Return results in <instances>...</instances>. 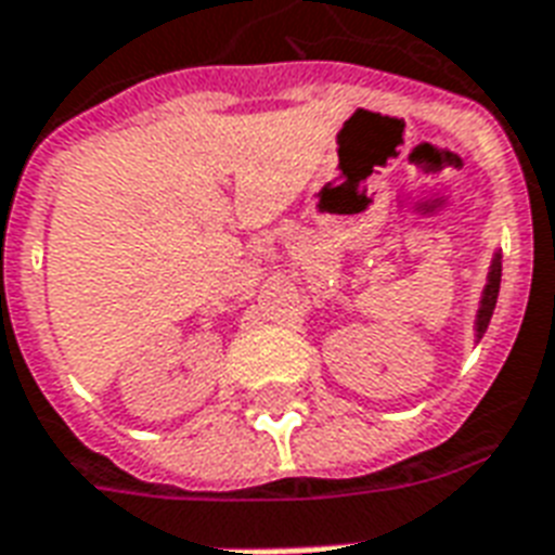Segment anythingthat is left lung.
<instances>
[{"instance_id": "left-lung-1", "label": "left lung", "mask_w": 555, "mask_h": 555, "mask_svg": "<svg viewBox=\"0 0 555 555\" xmlns=\"http://www.w3.org/2000/svg\"><path fill=\"white\" fill-rule=\"evenodd\" d=\"M500 256L494 258V264H491V273H488V285L486 294H482V302H479V314H476V335L482 338V332L488 330V320L494 314L496 306V294H500Z\"/></svg>"}]
</instances>
